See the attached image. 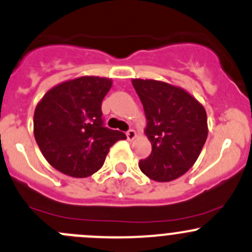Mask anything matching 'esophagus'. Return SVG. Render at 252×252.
I'll return each instance as SVG.
<instances>
[{
  "instance_id": "esophagus-1",
  "label": "esophagus",
  "mask_w": 252,
  "mask_h": 252,
  "mask_svg": "<svg viewBox=\"0 0 252 252\" xmlns=\"http://www.w3.org/2000/svg\"><path fill=\"white\" fill-rule=\"evenodd\" d=\"M136 136V133L134 129H129L128 131H126V138H128V140H133V139H135Z\"/></svg>"
}]
</instances>
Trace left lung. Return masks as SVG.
Here are the masks:
<instances>
[{
  "label": "left lung",
  "mask_w": 252,
  "mask_h": 252,
  "mask_svg": "<svg viewBox=\"0 0 252 252\" xmlns=\"http://www.w3.org/2000/svg\"><path fill=\"white\" fill-rule=\"evenodd\" d=\"M131 84L143 103L145 134L153 146L139 167L158 182L176 180L194 165L206 143V109L181 87L156 80L134 79Z\"/></svg>",
  "instance_id": "8db88e82"
}]
</instances>
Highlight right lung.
<instances>
[{"label":"right lung","instance_id":"obj_1","mask_svg":"<svg viewBox=\"0 0 252 252\" xmlns=\"http://www.w3.org/2000/svg\"><path fill=\"white\" fill-rule=\"evenodd\" d=\"M106 77L82 76L49 90L35 107L34 136L49 163L71 177H89L103 166L109 148L126 134L103 124Z\"/></svg>","mask_w":252,"mask_h":252}]
</instances>
